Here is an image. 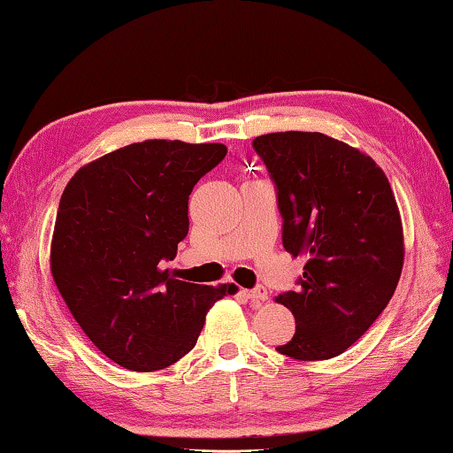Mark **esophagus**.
<instances>
[{
	"mask_svg": "<svg viewBox=\"0 0 453 453\" xmlns=\"http://www.w3.org/2000/svg\"><path fill=\"white\" fill-rule=\"evenodd\" d=\"M243 295L253 303H263L267 299V289L265 287H255V289H243Z\"/></svg>",
	"mask_w": 453,
	"mask_h": 453,
	"instance_id": "esophagus-1",
	"label": "esophagus"
}]
</instances>
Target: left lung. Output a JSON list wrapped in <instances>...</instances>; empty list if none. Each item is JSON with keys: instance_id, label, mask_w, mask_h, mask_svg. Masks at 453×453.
Masks as SVG:
<instances>
[{"instance_id": "8db88e82", "label": "left lung", "mask_w": 453, "mask_h": 453, "mask_svg": "<svg viewBox=\"0 0 453 453\" xmlns=\"http://www.w3.org/2000/svg\"><path fill=\"white\" fill-rule=\"evenodd\" d=\"M275 184L283 248L307 263L297 289L279 295L295 334L277 347L297 360L342 355L388 305L404 263L392 188L370 156L320 133L253 141Z\"/></svg>"}]
</instances>
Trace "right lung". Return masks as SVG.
Returning <instances> with one entry per match:
<instances>
[{"mask_svg":"<svg viewBox=\"0 0 453 453\" xmlns=\"http://www.w3.org/2000/svg\"><path fill=\"white\" fill-rule=\"evenodd\" d=\"M224 144L144 141L81 168L61 196L51 273L65 303L112 363L162 370L188 355L205 312L235 285L174 279L164 261L188 235V200L226 158Z\"/></svg>","mask_w":453,"mask_h":453,"instance_id":"obj_1","label":"right lung"}]
</instances>
